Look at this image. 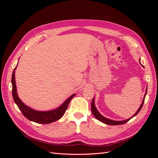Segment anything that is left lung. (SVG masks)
Listing matches in <instances>:
<instances>
[{"label":"left lung","mask_w":158,"mask_h":158,"mask_svg":"<svg viewBox=\"0 0 158 158\" xmlns=\"http://www.w3.org/2000/svg\"><path fill=\"white\" fill-rule=\"evenodd\" d=\"M146 93H147V88H146V93H145V95H144V99H143L142 100V104L141 106H140L139 109H138V111L136 112V113L134 114V115L131 117L132 118L133 117L136 116V114L139 113V111L141 110L142 106H143V104H144V99H145V97H146ZM91 110H92V114H94V116L98 120H99V121L102 122L103 123H105L106 124V125H123V124H125L126 123H127L129 120L131 118H129L128 119H127V120H125V121H113V120H111V119H109V118H107L106 117H104L103 115H102L101 114H100L99 113V111L97 110L96 107H95V103H94V98H93L92 99V106H91Z\"/></svg>","instance_id":"8db88e82"}]
</instances>
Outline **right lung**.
Returning <instances> with one entry per match:
<instances>
[{"instance_id": "obj_1", "label": "right lung", "mask_w": 158, "mask_h": 158, "mask_svg": "<svg viewBox=\"0 0 158 158\" xmlns=\"http://www.w3.org/2000/svg\"><path fill=\"white\" fill-rule=\"evenodd\" d=\"M16 69V66L14 69L12 76V96L14 100V102L18 106V108L20 109L22 111V114H23L26 118H27L28 120L31 121L41 123V124H49L52 122H55L56 121H58L63 114L65 113L66 110L67 109L69 104L74 95L75 94L72 95L70 98H69L66 101L61 105L60 107L56 108L55 109L51 110V111H36V110L33 109L26 105L23 103L21 99L19 98L18 95L17 94V90H16V80H15V69Z\"/></svg>"}]
</instances>
